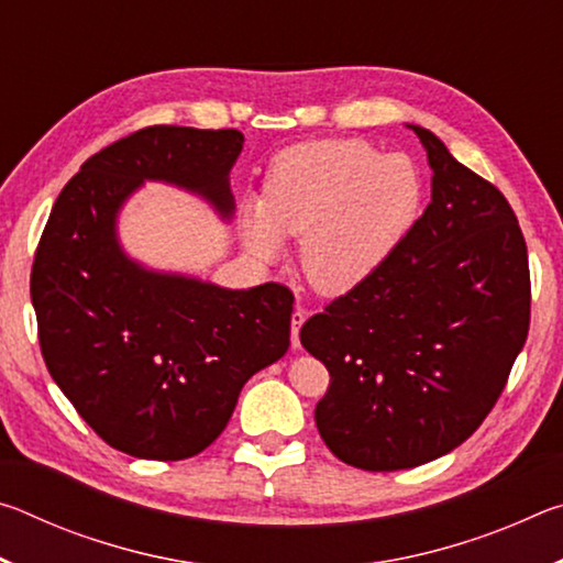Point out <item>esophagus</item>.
<instances>
[{
  "instance_id": "1",
  "label": "esophagus",
  "mask_w": 563,
  "mask_h": 563,
  "mask_svg": "<svg viewBox=\"0 0 563 563\" xmlns=\"http://www.w3.org/2000/svg\"><path fill=\"white\" fill-rule=\"evenodd\" d=\"M305 318H308V312H305V310L300 308V305H298V308H295V312H292V318H290V330H292V347H295V350L300 347V328H302Z\"/></svg>"
}]
</instances>
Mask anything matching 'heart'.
I'll list each match as a JSON object with an SVG mask.
<instances>
[{"mask_svg": "<svg viewBox=\"0 0 563 563\" xmlns=\"http://www.w3.org/2000/svg\"><path fill=\"white\" fill-rule=\"evenodd\" d=\"M419 206L422 180L412 158L385 156L360 139L308 141L275 156L263 201L245 198L241 206V231L263 261L283 253V235H302L305 280L340 295L393 255Z\"/></svg>", "mask_w": 563, "mask_h": 563, "instance_id": "obj_1", "label": "heart"}]
</instances>
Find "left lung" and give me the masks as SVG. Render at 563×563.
Listing matches in <instances>:
<instances>
[{
    "label": "left lung",
    "instance_id": "1",
    "mask_svg": "<svg viewBox=\"0 0 563 563\" xmlns=\"http://www.w3.org/2000/svg\"><path fill=\"white\" fill-rule=\"evenodd\" d=\"M412 129L432 201L393 255L300 330L330 373L328 450L367 472L412 470L470 440L497 405L531 318L529 255L497 186Z\"/></svg>",
    "mask_w": 563,
    "mask_h": 563
}]
</instances>
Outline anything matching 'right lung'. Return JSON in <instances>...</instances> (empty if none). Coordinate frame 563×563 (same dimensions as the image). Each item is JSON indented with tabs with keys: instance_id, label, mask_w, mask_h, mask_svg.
<instances>
[{
	"instance_id": "right-lung-1",
	"label": "right lung",
	"mask_w": 563,
	"mask_h": 563,
	"mask_svg": "<svg viewBox=\"0 0 563 563\" xmlns=\"http://www.w3.org/2000/svg\"><path fill=\"white\" fill-rule=\"evenodd\" d=\"M235 129L148 126L81 166L56 198L32 265L46 367L93 432L139 460L178 462L225 430L238 395L290 347L292 292L148 271L123 253L121 206L164 180L233 216Z\"/></svg>"
}]
</instances>
